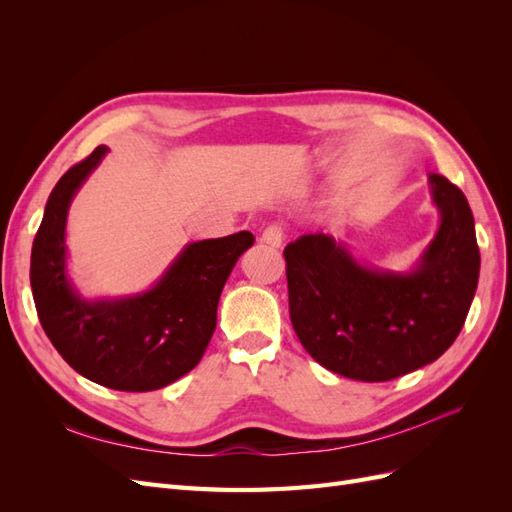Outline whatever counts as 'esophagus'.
<instances>
[{"mask_svg":"<svg viewBox=\"0 0 512 512\" xmlns=\"http://www.w3.org/2000/svg\"><path fill=\"white\" fill-rule=\"evenodd\" d=\"M260 243H265L269 247H282L284 243V228L280 224H271L260 235Z\"/></svg>","mask_w":512,"mask_h":512,"instance_id":"esophagus-1","label":"esophagus"}]
</instances>
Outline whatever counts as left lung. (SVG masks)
Instances as JSON below:
<instances>
[{"label":"left lung","mask_w":512,"mask_h":512,"mask_svg":"<svg viewBox=\"0 0 512 512\" xmlns=\"http://www.w3.org/2000/svg\"><path fill=\"white\" fill-rule=\"evenodd\" d=\"M429 190L440 226L410 271L363 265L324 232L286 245L292 327L322 367L386 382L440 359L457 339L480 271L474 218L446 177L431 173Z\"/></svg>","instance_id":"1"}]
</instances>
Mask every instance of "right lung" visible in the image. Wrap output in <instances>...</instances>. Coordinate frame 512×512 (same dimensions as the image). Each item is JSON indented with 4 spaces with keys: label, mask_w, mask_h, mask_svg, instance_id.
I'll return each instance as SVG.
<instances>
[{
    "label": "right lung",
    "mask_w": 512,
    "mask_h": 512,
    "mask_svg": "<svg viewBox=\"0 0 512 512\" xmlns=\"http://www.w3.org/2000/svg\"><path fill=\"white\" fill-rule=\"evenodd\" d=\"M106 153V145L96 147L57 181L34 239L29 280L42 329L74 371L106 389L156 391L203 359L222 288L254 235L241 230L188 243L145 292L81 297L68 275V209Z\"/></svg>",
    "instance_id": "obj_1"
}]
</instances>
